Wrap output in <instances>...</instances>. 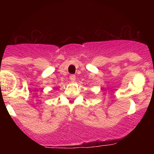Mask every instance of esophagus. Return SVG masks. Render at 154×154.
Masks as SVG:
<instances>
[{"mask_svg": "<svg viewBox=\"0 0 154 154\" xmlns=\"http://www.w3.org/2000/svg\"><path fill=\"white\" fill-rule=\"evenodd\" d=\"M76 80V76L74 75V74H71L70 75V80H71V82H74Z\"/></svg>", "mask_w": 154, "mask_h": 154, "instance_id": "1", "label": "esophagus"}]
</instances>
